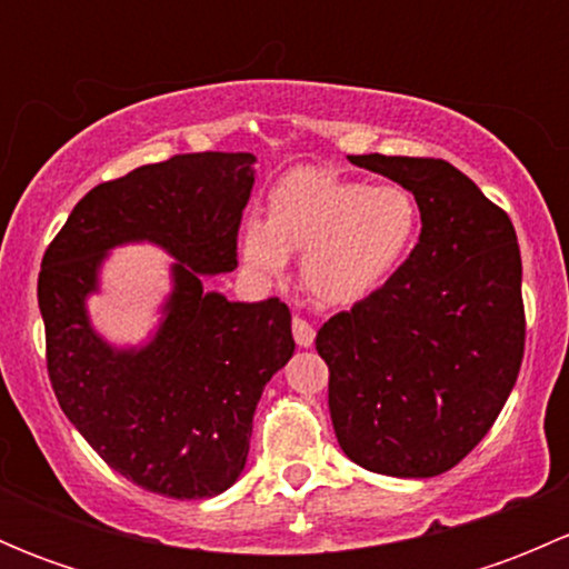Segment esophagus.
<instances>
[{"instance_id":"34e87169","label":"esophagus","mask_w":569,"mask_h":569,"mask_svg":"<svg viewBox=\"0 0 569 569\" xmlns=\"http://www.w3.org/2000/svg\"><path fill=\"white\" fill-rule=\"evenodd\" d=\"M291 332H295V341L297 347H311L313 338H317V330H313L311 321L295 317V321H291Z\"/></svg>"}]
</instances>
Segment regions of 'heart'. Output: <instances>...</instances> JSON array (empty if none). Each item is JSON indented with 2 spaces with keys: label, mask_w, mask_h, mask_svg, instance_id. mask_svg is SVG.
<instances>
[{
  "label": "heart",
  "mask_w": 569,
  "mask_h": 569,
  "mask_svg": "<svg viewBox=\"0 0 569 569\" xmlns=\"http://www.w3.org/2000/svg\"><path fill=\"white\" fill-rule=\"evenodd\" d=\"M418 203L399 183H363L300 168L280 178L267 220L244 222L242 261L280 278L302 256V283L325 306H358L391 280L418 233Z\"/></svg>",
  "instance_id": "heart-1"
}]
</instances>
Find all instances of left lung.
<instances>
[{"mask_svg": "<svg viewBox=\"0 0 569 569\" xmlns=\"http://www.w3.org/2000/svg\"><path fill=\"white\" fill-rule=\"evenodd\" d=\"M349 162L412 192L421 237L380 291L317 332L332 429L360 468L429 479L476 449L518 380V233L507 211L443 159L363 153Z\"/></svg>", "mask_w": 569, "mask_h": 569, "instance_id": "1", "label": "left lung"}]
</instances>
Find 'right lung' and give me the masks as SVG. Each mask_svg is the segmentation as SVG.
Listing matches in <instances>:
<instances>
[{
	"label": "right lung",
	"mask_w": 569,
	"mask_h": 569,
	"mask_svg": "<svg viewBox=\"0 0 569 569\" xmlns=\"http://www.w3.org/2000/svg\"><path fill=\"white\" fill-rule=\"evenodd\" d=\"M252 153H178L90 189L46 250L38 306L57 401L96 455L142 490L220 496L250 451L263 386L295 355L286 302H231L203 274L237 269ZM151 241L177 258L158 332L118 350L92 330L87 297L106 252Z\"/></svg>",
	"instance_id": "obj_1"
}]
</instances>
